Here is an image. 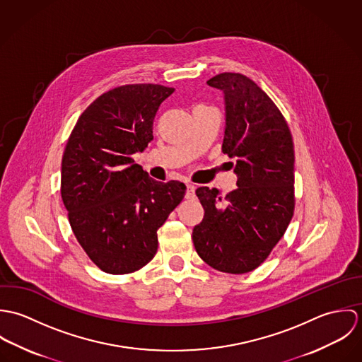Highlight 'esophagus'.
<instances>
[{
  "instance_id": "34e87169",
  "label": "esophagus",
  "mask_w": 362,
  "mask_h": 362,
  "mask_svg": "<svg viewBox=\"0 0 362 362\" xmlns=\"http://www.w3.org/2000/svg\"><path fill=\"white\" fill-rule=\"evenodd\" d=\"M185 198H187V199H195V187H194V185H188V187H187Z\"/></svg>"
}]
</instances>
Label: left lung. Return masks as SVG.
Wrapping results in <instances>:
<instances>
[{
  "label": "left lung",
  "mask_w": 362,
  "mask_h": 362,
  "mask_svg": "<svg viewBox=\"0 0 362 362\" xmlns=\"http://www.w3.org/2000/svg\"><path fill=\"white\" fill-rule=\"evenodd\" d=\"M207 85L224 93L221 151L235 158L237 188L224 198L197 189L205 214L192 240L209 266L243 274L267 259L294 214V142L281 111L248 76L223 72Z\"/></svg>",
  "instance_id": "obj_1"
}]
</instances>
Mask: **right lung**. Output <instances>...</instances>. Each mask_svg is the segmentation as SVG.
<instances>
[{
	"label": "right lung",
	"mask_w": 362,
	"mask_h": 362,
	"mask_svg": "<svg viewBox=\"0 0 362 362\" xmlns=\"http://www.w3.org/2000/svg\"><path fill=\"white\" fill-rule=\"evenodd\" d=\"M174 88L134 83L99 96L64 151L61 198L74 235L105 273H134L157 252V230L184 199L180 181L158 182L132 155L153 139L156 112Z\"/></svg>",
	"instance_id": "right-lung-1"
}]
</instances>
